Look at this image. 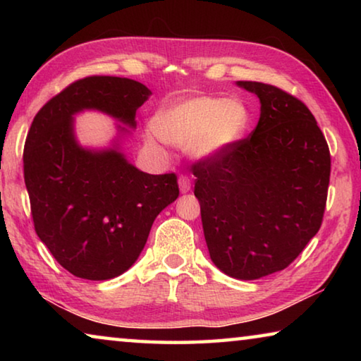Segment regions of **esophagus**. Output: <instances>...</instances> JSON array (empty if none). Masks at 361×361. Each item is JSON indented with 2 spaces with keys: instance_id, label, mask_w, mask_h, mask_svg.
Segmentation results:
<instances>
[{
  "instance_id": "1",
  "label": "esophagus",
  "mask_w": 361,
  "mask_h": 361,
  "mask_svg": "<svg viewBox=\"0 0 361 361\" xmlns=\"http://www.w3.org/2000/svg\"><path fill=\"white\" fill-rule=\"evenodd\" d=\"M191 185H192V181H191V178H189L188 175H180L178 186H180V191H181L183 194L188 192L189 189H191Z\"/></svg>"
}]
</instances>
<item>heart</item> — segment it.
Returning a JSON list of instances; mask_svg holds the SVG:
<instances>
[{
    "label": "heart",
    "mask_w": 361,
    "mask_h": 361,
    "mask_svg": "<svg viewBox=\"0 0 361 361\" xmlns=\"http://www.w3.org/2000/svg\"><path fill=\"white\" fill-rule=\"evenodd\" d=\"M248 111L243 103L219 97H194L172 102L154 116L148 130L149 142L166 140L175 146H188L200 159L228 151L243 137Z\"/></svg>",
    "instance_id": "obj_1"
}]
</instances>
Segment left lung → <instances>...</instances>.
<instances>
[{
	"label": "left lung",
	"mask_w": 361,
	"mask_h": 361,
	"mask_svg": "<svg viewBox=\"0 0 361 361\" xmlns=\"http://www.w3.org/2000/svg\"><path fill=\"white\" fill-rule=\"evenodd\" d=\"M259 97L258 126L228 151L192 164L210 258L255 280L288 267L319 232L331 156L314 114L272 84L239 81Z\"/></svg>",
	"instance_id": "1"
}]
</instances>
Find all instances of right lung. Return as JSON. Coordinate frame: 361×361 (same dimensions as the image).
I'll return each instance as SVG.
<instances>
[{
	"label": "right lung",
	"instance_id": "add662e5",
	"mask_svg": "<svg viewBox=\"0 0 361 361\" xmlns=\"http://www.w3.org/2000/svg\"><path fill=\"white\" fill-rule=\"evenodd\" d=\"M149 95L133 79H78L39 109L28 130L23 178L35 231L59 264L79 279L126 272L180 189L175 173L140 172L118 149H82L73 135V114L100 109L133 127Z\"/></svg>",
	"mask_w": 361,
	"mask_h": 361
}]
</instances>
